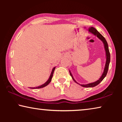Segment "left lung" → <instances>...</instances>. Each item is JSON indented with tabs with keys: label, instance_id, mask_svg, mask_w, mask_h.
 I'll return each instance as SVG.
<instances>
[{
	"label": "left lung",
	"instance_id": "8db88e82",
	"mask_svg": "<svg viewBox=\"0 0 122 122\" xmlns=\"http://www.w3.org/2000/svg\"><path fill=\"white\" fill-rule=\"evenodd\" d=\"M89 33H91L92 34H93L94 36H96L97 37V38L100 39V40L102 41L103 45H104V48L105 49V51H106V64H105V67L104 68V71H103V73L101 75V77L98 80H97L96 81L94 82H92V83H89L88 84H81L80 83H78V82L76 81V80L74 79V78L73 77V75L71 73V71H69V73L70 75L71 76L72 79L73 80V81L78 84H79L83 87H86V88H92V87H94L96 86H97L98 84L101 83V82L102 81V80L104 79L106 77L107 73H108V68H109V63H110V52H109V47H108V43H107V41L106 40L104 37H103L102 35H101L100 33H99L97 30L96 29H95L94 27H91L89 29Z\"/></svg>",
	"mask_w": 122,
	"mask_h": 122
}]
</instances>
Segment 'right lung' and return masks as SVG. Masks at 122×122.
Listing matches in <instances>:
<instances>
[{
    "label": "right lung",
    "mask_w": 122,
    "mask_h": 122,
    "mask_svg": "<svg viewBox=\"0 0 122 122\" xmlns=\"http://www.w3.org/2000/svg\"><path fill=\"white\" fill-rule=\"evenodd\" d=\"M55 69V67H54L53 68L52 71H51L50 76H49V78L48 79V80H47V81L46 82H45L44 84H42V85H41V86H36V87H30V89H39V88H44V87H45V86H46L47 85H48V84L50 83V82L51 81V78H52L53 75V73H54V71Z\"/></svg>",
    "instance_id": "add662e5"
}]
</instances>
